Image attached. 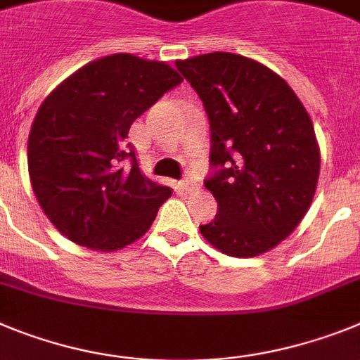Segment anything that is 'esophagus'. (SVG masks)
<instances>
[{"mask_svg": "<svg viewBox=\"0 0 360 360\" xmlns=\"http://www.w3.org/2000/svg\"><path fill=\"white\" fill-rule=\"evenodd\" d=\"M179 186H181V190H183L184 193H190V192H193V190L198 188V184L193 183L192 179H184V181H181Z\"/></svg>", "mask_w": 360, "mask_h": 360, "instance_id": "34e87169", "label": "esophagus"}]
</instances>
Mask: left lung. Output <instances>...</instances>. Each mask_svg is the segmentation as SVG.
Segmentation results:
<instances>
[{
    "label": "left lung",
    "instance_id": "1",
    "mask_svg": "<svg viewBox=\"0 0 360 360\" xmlns=\"http://www.w3.org/2000/svg\"><path fill=\"white\" fill-rule=\"evenodd\" d=\"M210 121L205 186L217 215L199 226L232 257H255L299 226L314 201L321 154L314 123L290 85L268 67L230 52L176 61Z\"/></svg>",
    "mask_w": 360,
    "mask_h": 360
}]
</instances>
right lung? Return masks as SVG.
<instances>
[{"mask_svg": "<svg viewBox=\"0 0 360 360\" xmlns=\"http://www.w3.org/2000/svg\"><path fill=\"white\" fill-rule=\"evenodd\" d=\"M183 77L132 54L96 59L56 86L29 134V176L50 223L90 250L115 252L152 226L168 186L145 177L127 143L134 121ZM131 159L130 169L120 162Z\"/></svg>", "mask_w": 360, "mask_h": 360, "instance_id": "right-lung-1", "label": "right lung"}]
</instances>
